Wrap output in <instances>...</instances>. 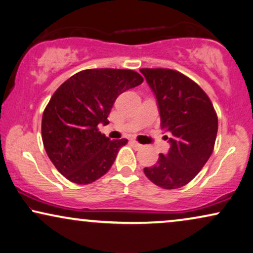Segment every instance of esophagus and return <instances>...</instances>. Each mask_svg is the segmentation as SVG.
Listing matches in <instances>:
<instances>
[{"label":"esophagus","mask_w":253,"mask_h":253,"mask_svg":"<svg viewBox=\"0 0 253 253\" xmlns=\"http://www.w3.org/2000/svg\"><path fill=\"white\" fill-rule=\"evenodd\" d=\"M130 143H132V144H133V146L136 148V149H140V148H142V144L137 143L135 140H130Z\"/></svg>","instance_id":"34e87169"}]
</instances>
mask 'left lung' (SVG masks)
<instances>
[{
	"label": "left lung",
	"mask_w": 253,
	"mask_h": 253,
	"mask_svg": "<svg viewBox=\"0 0 253 253\" xmlns=\"http://www.w3.org/2000/svg\"><path fill=\"white\" fill-rule=\"evenodd\" d=\"M140 72L156 97L161 128L170 148L144 174L157 186H184L203 169L213 153L217 117L211 99L197 83L172 69L143 68Z\"/></svg>",
	"instance_id": "left-lung-1"
}]
</instances>
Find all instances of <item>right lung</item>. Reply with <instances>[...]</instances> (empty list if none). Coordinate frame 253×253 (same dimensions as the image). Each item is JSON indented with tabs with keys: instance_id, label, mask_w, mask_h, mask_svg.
<instances>
[{
	"instance_id": "right-lung-1",
	"label": "right lung",
	"mask_w": 253,
	"mask_h": 253,
	"mask_svg": "<svg viewBox=\"0 0 253 253\" xmlns=\"http://www.w3.org/2000/svg\"><path fill=\"white\" fill-rule=\"evenodd\" d=\"M143 82L128 69H86L54 92L42 114V135L49 160L67 179L85 185L105 174L126 139L112 140L98 130L120 93Z\"/></svg>"
}]
</instances>
